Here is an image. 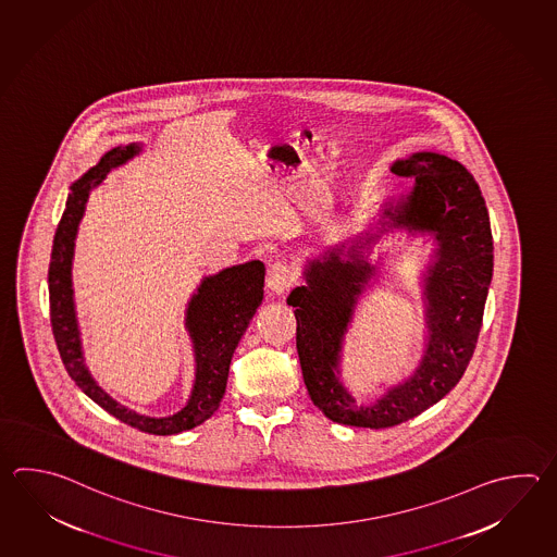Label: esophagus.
<instances>
[{"label":"esophagus","instance_id":"34e87169","mask_svg":"<svg viewBox=\"0 0 557 557\" xmlns=\"http://www.w3.org/2000/svg\"><path fill=\"white\" fill-rule=\"evenodd\" d=\"M294 282H296V272L284 261H273L270 270H268V277H265V284L272 289L273 294L282 296L294 285Z\"/></svg>","mask_w":557,"mask_h":557}]
</instances>
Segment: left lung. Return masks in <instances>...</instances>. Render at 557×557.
Instances as JSON below:
<instances>
[{
	"instance_id": "1",
	"label": "left lung",
	"mask_w": 557,
	"mask_h": 557,
	"mask_svg": "<svg viewBox=\"0 0 557 557\" xmlns=\"http://www.w3.org/2000/svg\"><path fill=\"white\" fill-rule=\"evenodd\" d=\"M391 171L414 178V188L385 206L379 234L364 232L309 261L306 285L287 297L296 307L297 355L307 393L327 419L347 426L388 429L448 395L476 349L492 282V230L474 176L458 160L436 152H414ZM393 226L432 233L440 244L425 281L428 349L405 384L371 406H357L339 385V347L356 297L375 273L368 263L370 246Z\"/></svg>"
}]
</instances>
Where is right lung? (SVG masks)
<instances>
[{"label":"right lung","instance_id":"right-lung-1","mask_svg":"<svg viewBox=\"0 0 557 557\" xmlns=\"http://www.w3.org/2000/svg\"><path fill=\"white\" fill-rule=\"evenodd\" d=\"M138 152V145L113 148L99 160L97 166H92L91 171L83 174L79 181L71 186L65 212L53 238V250L49 261V309L59 355L63 359L69 376L77 383L81 391L92 398L101 409L128 426L148 434L169 436L202 424L220 407V400L226 393L232 355L263 299L265 268L258 260L239 263L222 270L216 275L205 277L200 287L196 289L186 309V327L193 337L196 359V381L193 395L184 409L172 417L154 419L126 409L121 403L109 397L101 386L95 383V379L85 367L81 351L79 325L75 318L71 265L77 230L85 212V205L89 200V193L101 184L107 172L125 164L126 160L137 157Z\"/></svg>","mask_w":557,"mask_h":557}]
</instances>
